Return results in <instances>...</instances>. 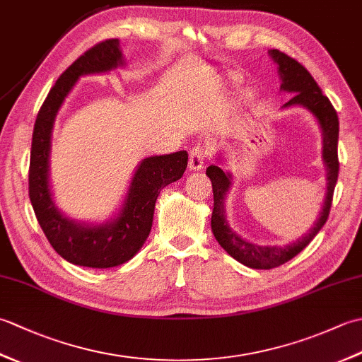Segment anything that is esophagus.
Returning a JSON list of instances; mask_svg holds the SVG:
<instances>
[{
  "instance_id": "1",
  "label": "esophagus",
  "mask_w": 362,
  "mask_h": 362,
  "mask_svg": "<svg viewBox=\"0 0 362 362\" xmlns=\"http://www.w3.org/2000/svg\"><path fill=\"white\" fill-rule=\"evenodd\" d=\"M209 153H210V151H209V148H206V146H201V144L194 146V148L189 151V161H188L189 168L194 169V171H196V169H201L204 166L205 158H206V156H209Z\"/></svg>"
}]
</instances>
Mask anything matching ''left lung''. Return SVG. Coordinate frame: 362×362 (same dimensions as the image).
Instances as JSON below:
<instances>
[{
  "label": "left lung",
  "mask_w": 362,
  "mask_h": 362,
  "mask_svg": "<svg viewBox=\"0 0 362 362\" xmlns=\"http://www.w3.org/2000/svg\"><path fill=\"white\" fill-rule=\"evenodd\" d=\"M272 59L279 65V73L281 78V90L289 91L292 98L284 104L296 105L300 104L308 109L314 117L317 118L319 124L324 134V161L327 165V197L324 209H322L320 218L317 219L316 226L311 228L308 235L300 238L298 241L292 243L286 247H261V245L250 244L244 241L243 238L238 236L230 230L224 216V197L230 187V175L226 174L219 166L206 168V175L210 177L213 185V197L214 206L211 214V230L216 241L221 244L230 257L240 261L244 266L252 269H272L279 267L298 255L306 245H308L313 238L316 236L320 228L325 226L328 219L329 209L333 204V193L337 182V174H339V158H337V136H339V119L334 107L329 103V99L322 93L316 81L306 68L298 64L296 59L286 56L279 49L269 51Z\"/></svg>",
  "instance_id": "8db88e82"
}]
</instances>
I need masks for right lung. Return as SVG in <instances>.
I'll list each match as a JSON object with an SVG mask.
<instances>
[{"label":"right lung","instance_id":"right-lung-1","mask_svg":"<svg viewBox=\"0 0 362 362\" xmlns=\"http://www.w3.org/2000/svg\"><path fill=\"white\" fill-rule=\"evenodd\" d=\"M121 64L118 38H107L91 46L60 74L38 110L34 124L29 161L30 204L52 249L78 266L113 267L132 258L151 232L160 189L179 180L188 165L187 151L143 160L134 175L124 209L110 224L99 227L76 224L54 206L48 188V157L57 110L79 76L109 71Z\"/></svg>","mask_w":362,"mask_h":362}]
</instances>
